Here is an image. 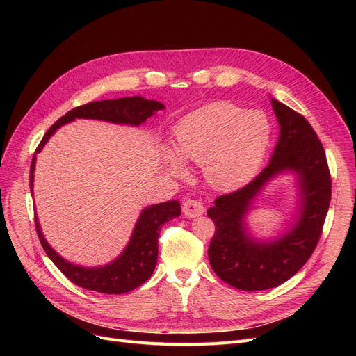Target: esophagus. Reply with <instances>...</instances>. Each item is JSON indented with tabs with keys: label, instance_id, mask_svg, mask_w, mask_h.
<instances>
[{
	"label": "esophagus",
	"instance_id": "esophagus-1",
	"mask_svg": "<svg viewBox=\"0 0 356 356\" xmlns=\"http://www.w3.org/2000/svg\"><path fill=\"white\" fill-rule=\"evenodd\" d=\"M182 212L188 218L197 217V215H202L204 212V204L199 199H188L182 204Z\"/></svg>",
	"mask_w": 356,
	"mask_h": 356
}]
</instances>
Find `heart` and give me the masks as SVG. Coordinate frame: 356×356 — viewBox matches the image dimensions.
<instances>
[{"label": "heart", "instance_id": "b5f03b06", "mask_svg": "<svg viewBox=\"0 0 356 356\" xmlns=\"http://www.w3.org/2000/svg\"><path fill=\"white\" fill-rule=\"evenodd\" d=\"M175 141L178 155L204 165L213 186L233 188L250 181L260 168L270 143V123L261 111L248 113L217 102L182 118L175 127ZM165 157L177 175L184 174L177 154L166 152Z\"/></svg>", "mask_w": 356, "mask_h": 356}]
</instances>
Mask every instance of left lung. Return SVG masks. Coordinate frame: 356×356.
Wrapping results in <instances>:
<instances>
[{"mask_svg": "<svg viewBox=\"0 0 356 356\" xmlns=\"http://www.w3.org/2000/svg\"><path fill=\"white\" fill-rule=\"evenodd\" d=\"M281 136L270 163L246 186L220 196L208 209L215 224L209 243L212 270L225 284L242 291L275 288L293 277L314 254L331 202V174L325 149L314 127L300 113L272 101ZM291 168L300 178L304 204L295 229L270 244H255L245 236L241 218L250 200L279 171Z\"/></svg>", "mask_w": 356, "mask_h": 356, "instance_id": "left-lung-1", "label": "left lung"}]
</instances>
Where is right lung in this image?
Masks as SVG:
<instances>
[{
    "mask_svg": "<svg viewBox=\"0 0 356 356\" xmlns=\"http://www.w3.org/2000/svg\"><path fill=\"white\" fill-rule=\"evenodd\" d=\"M165 108L163 104L157 101H148L141 96L122 99H108V101H96L86 105H80L77 108L68 111L62 115L58 122L53 123L46 135L42 136L38 144L35 154L41 152L47 139L55 134L58 129L74 118H96V120H105L113 123H126L138 126L144 123L149 115L156 111ZM35 154L31 161L29 170V187L32 188V179H34V166ZM181 207L177 200H170L165 203L153 204L143 211L139 217L132 239L129 242L124 252L108 266L84 268L68 263L59 257L53 248L46 242L44 236L41 233L40 224L35 215V229L41 246L50 260L55 263L59 270L65 275L71 282L81 288L98 291L104 294H123L129 293L139 285H143L147 279L153 275L157 263L159 245L157 239L163 224L179 217Z\"/></svg>",
    "mask_w": 356,
    "mask_h": 356,
    "instance_id": "1",
    "label": "right lung"
}]
</instances>
